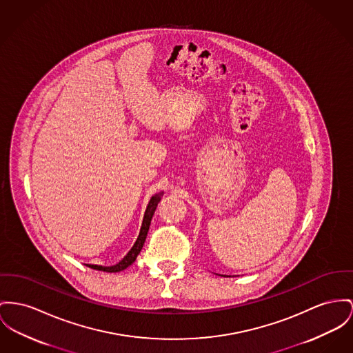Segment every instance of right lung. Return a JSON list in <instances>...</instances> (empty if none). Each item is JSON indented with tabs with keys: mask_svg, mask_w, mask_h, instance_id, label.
<instances>
[{
	"mask_svg": "<svg viewBox=\"0 0 353 353\" xmlns=\"http://www.w3.org/2000/svg\"><path fill=\"white\" fill-rule=\"evenodd\" d=\"M162 194H163V192H158V194H155V195L150 199L148 206H147L145 212H144V218H143V223H141L139 236H138L137 242L134 243V246L131 248V250L127 253V256H125L124 259H121L120 262H118L117 265H114V266H99V265H87V266H90L91 269H94V270H101V272H108V273H117V272H120V270H124V269L128 268L131 263H134L135 259L138 257V254L141 253L143 245H144L145 236H147L148 229H150L151 218H152V215H154V212H155V209H157V206H158V203H159V201H161V198H162Z\"/></svg>",
	"mask_w": 353,
	"mask_h": 353,
	"instance_id": "obj_1",
	"label": "right lung"
}]
</instances>
